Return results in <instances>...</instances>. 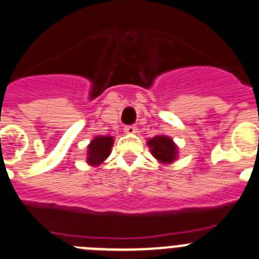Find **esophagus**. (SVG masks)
Here are the masks:
<instances>
[{"label":"esophagus","instance_id":"esophagus-1","mask_svg":"<svg viewBox=\"0 0 259 259\" xmlns=\"http://www.w3.org/2000/svg\"><path fill=\"white\" fill-rule=\"evenodd\" d=\"M125 133H126V134H134V133H137V126H134V125L125 126Z\"/></svg>","mask_w":259,"mask_h":259}]
</instances>
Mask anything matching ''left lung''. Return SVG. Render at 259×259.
Segmentation results:
<instances>
[{
    "label": "left lung",
    "instance_id": "obj_1",
    "mask_svg": "<svg viewBox=\"0 0 259 259\" xmlns=\"http://www.w3.org/2000/svg\"><path fill=\"white\" fill-rule=\"evenodd\" d=\"M150 152L161 164H170L177 158V146L168 136H156L148 141Z\"/></svg>",
    "mask_w": 259,
    "mask_h": 259
}]
</instances>
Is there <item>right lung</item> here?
Here are the masks:
<instances>
[{"label": "right lung", "mask_w": 259, "mask_h": 259, "mask_svg": "<svg viewBox=\"0 0 259 259\" xmlns=\"http://www.w3.org/2000/svg\"><path fill=\"white\" fill-rule=\"evenodd\" d=\"M114 138L110 136H98L87 146V162L90 165L98 166L105 161L111 153Z\"/></svg>", "instance_id": "obj_1"}]
</instances>
